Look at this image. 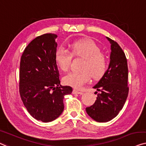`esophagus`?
Segmentation results:
<instances>
[{"mask_svg":"<svg viewBox=\"0 0 146 146\" xmlns=\"http://www.w3.org/2000/svg\"><path fill=\"white\" fill-rule=\"evenodd\" d=\"M73 92V94H83V92H79V91H78L77 90H75V89H74V90H73V92Z\"/></svg>","mask_w":146,"mask_h":146,"instance_id":"1","label":"esophagus"}]
</instances>
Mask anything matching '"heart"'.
<instances>
[{"label":"heart","instance_id":"heart-1","mask_svg":"<svg viewBox=\"0 0 146 146\" xmlns=\"http://www.w3.org/2000/svg\"><path fill=\"white\" fill-rule=\"evenodd\" d=\"M73 56L84 59L80 72H71L63 78L67 85L81 88L90 80L99 79L105 75L108 68V60L105 54L94 41L83 39L71 44V52L65 48H60L56 53V61L60 69L64 72L69 70Z\"/></svg>","mask_w":146,"mask_h":146}]
</instances>
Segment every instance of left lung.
Masks as SVG:
<instances>
[{
	"instance_id": "1",
	"label": "left lung",
	"mask_w": 146,
	"mask_h": 146,
	"mask_svg": "<svg viewBox=\"0 0 146 146\" xmlns=\"http://www.w3.org/2000/svg\"><path fill=\"white\" fill-rule=\"evenodd\" d=\"M111 43L110 63L105 75L93 87L100 92L96 100L86 111L91 118L100 123L110 121L123 109L129 94L127 60L117 42L107 37ZM98 93V92H96Z\"/></svg>"
}]
</instances>
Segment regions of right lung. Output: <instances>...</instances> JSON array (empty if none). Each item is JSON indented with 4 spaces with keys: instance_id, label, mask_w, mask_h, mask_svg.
<instances>
[{
    "instance_id": "obj_1",
    "label": "right lung",
    "mask_w": 146,
    "mask_h": 146,
    "mask_svg": "<svg viewBox=\"0 0 146 146\" xmlns=\"http://www.w3.org/2000/svg\"><path fill=\"white\" fill-rule=\"evenodd\" d=\"M57 35L46 33L33 39L21 57L19 94L30 115L38 121L51 122L62 114L64 98L72 88L60 84L56 61Z\"/></svg>"
}]
</instances>
